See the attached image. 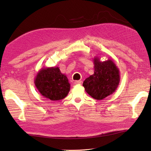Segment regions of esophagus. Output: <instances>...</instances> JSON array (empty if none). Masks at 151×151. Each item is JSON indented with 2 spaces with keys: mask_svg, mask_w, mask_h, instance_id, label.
I'll list each match as a JSON object with an SVG mask.
<instances>
[{
  "mask_svg": "<svg viewBox=\"0 0 151 151\" xmlns=\"http://www.w3.org/2000/svg\"><path fill=\"white\" fill-rule=\"evenodd\" d=\"M74 83L76 84V85H81V84L82 83V81H75Z\"/></svg>",
  "mask_w": 151,
  "mask_h": 151,
  "instance_id": "1",
  "label": "esophagus"
}]
</instances>
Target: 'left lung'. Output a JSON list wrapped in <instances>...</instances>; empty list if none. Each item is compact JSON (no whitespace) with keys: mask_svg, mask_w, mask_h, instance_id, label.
<instances>
[{"mask_svg":"<svg viewBox=\"0 0 151 151\" xmlns=\"http://www.w3.org/2000/svg\"><path fill=\"white\" fill-rule=\"evenodd\" d=\"M94 74L83 81L85 90L92 98L103 100L116 90L120 80L119 70L111 59L101 62L99 57L93 59Z\"/></svg>","mask_w":151,"mask_h":151,"instance_id":"left-lung-1","label":"left lung"}]
</instances>
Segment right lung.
<instances>
[{
    "mask_svg": "<svg viewBox=\"0 0 151 151\" xmlns=\"http://www.w3.org/2000/svg\"><path fill=\"white\" fill-rule=\"evenodd\" d=\"M35 84L42 95L54 101L64 99L70 90L68 77L58 67L41 69L36 76Z\"/></svg>",
    "mask_w": 151,
    "mask_h": 151,
    "instance_id": "right-lung-1",
    "label": "right lung"
}]
</instances>
